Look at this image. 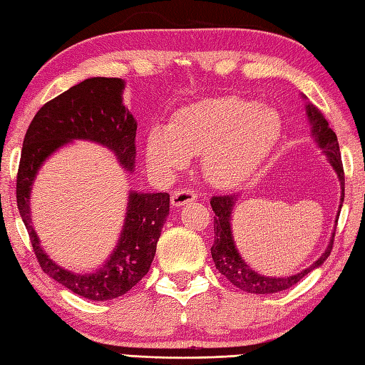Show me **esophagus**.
I'll return each mask as SVG.
<instances>
[{"label":"esophagus","mask_w":365,"mask_h":365,"mask_svg":"<svg viewBox=\"0 0 365 365\" xmlns=\"http://www.w3.org/2000/svg\"><path fill=\"white\" fill-rule=\"evenodd\" d=\"M196 197H197L196 192L192 190L182 188V190H177L173 192V196H170V202H173V205H175V207H180V205L188 204V202H192Z\"/></svg>","instance_id":"esophagus-1"}]
</instances>
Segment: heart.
I'll list each match as a JSON object with an SVG mask.
<instances>
[{
    "instance_id": "heart-1",
    "label": "heart",
    "mask_w": 365,
    "mask_h": 365,
    "mask_svg": "<svg viewBox=\"0 0 365 365\" xmlns=\"http://www.w3.org/2000/svg\"><path fill=\"white\" fill-rule=\"evenodd\" d=\"M283 134L280 113L242 98H210L178 109L168 125L150 128L145 155L164 177L201 155L207 182L235 188L259 173Z\"/></svg>"
}]
</instances>
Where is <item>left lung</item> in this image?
I'll list each match as a JSON object with an SVG mask.
<instances>
[{"instance_id": "obj_1", "label": "left lung", "mask_w": 365, "mask_h": 365, "mask_svg": "<svg viewBox=\"0 0 365 365\" xmlns=\"http://www.w3.org/2000/svg\"><path fill=\"white\" fill-rule=\"evenodd\" d=\"M302 98L307 99V96L304 95ZM305 113L312 126L310 131L313 135V140L317 142L318 148L323 150V153L326 155V160L329 161V164L334 168L340 182V190H341L340 205H339L337 217H335V225H334L331 240L329 244H327L324 253L321 255L310 267H307L301 270V272L289 277H267L250 266V264L240 256L237 247H235L231 220H232V212L235 209V204H237L239 196L237 195L213 196L210 205L213 212H215V217H213L215 244H213L210 248L212 259L215 262L218 272L221 275H225L227 280L234 284V287H237L242 291L253 292V294H274V292L288 289L291 287H294L297 282H301L307 274L312 272V270L318 269L321 264L327 259V256L331 255L335 230H337L335 226H337L341 202H344V197H345L344 164H341L337 135H335V133L329 128V123H327V120L324 118L323 113H321L317 107L310 103L305 104Z\"/></svg>"}]
</instances>
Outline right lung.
Masks as SVG:
<instances>
[{
	"instance_id": "add662e5",
	"label": "right lung",
	"mask_w": 365,
	"mask_h": 365,
	"mask_svg": "<svg viewBox=\"0 0 365 365\" xmlns=\"http://www.w3.org/2000/svg\"><path fill=\"white\" fill-rule=\"evenodd\" d=\"M123 78L90 77L42 106L28 126L17 174L19 212L39 266L64 288L96 302L123 296L147 275L169 215V195L128 192L115 248L101 267L85 274L63 269L48 258L31 223L30 195L42 164L73 140L107 147L121 168L134 170L138 121L123 104Z\"/></svg>"
}]
</instances>
